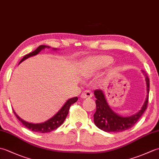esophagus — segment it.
Wrapping results in <instances>:
<instances>
[{"instance_id":"obj_1","label":"esophagus","mask_w":159,"mask_h":159,"mask_svg":"<svg viewBox=\"0 0 159 159\" xmlns=\"http://www.w3.org/2000/svg\"><path fill=\"white\" fill-rule=\"evenodd\" d=\"M93 96V93L89 90H85L81 93V98H92Z\"/></svg>"}]
</instances>
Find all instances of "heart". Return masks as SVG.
<instances>
[{
	"label": "heart",
	"mask_w": 159,
	"mask_h": 159,
	"mask_svg": "<svg viewBox=\"0 0 159 159\" xmlns=\"http://www.w3.org/2000/svg\"><path fill=\"white\" fill-rule=\"evenodd\" d=\"M111 63V60L109 57H101L89 59V60H87L86 63L84 75L89 76L93 72H96V71L109 66Z\"/></svg>",
	"instance_id": "heart-1"
}]
</instances>
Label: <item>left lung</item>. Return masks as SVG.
<instances>
[{
    "label": "left lung",
    "instance_id": "1",
    "mask_svg": "<svg viewBox=\"0 0 159 159\" xmlns=\"http://www.w3.org/2000/svg\"><path fill=\"white\" fill-rule=\"evenodd\" d=\"M146 76L147 85V96L141 109L137 113L132 116L123 117L116 113L111 109L108 104L105 96L102 90L96 89L94 91V96L96 97V111L93 115V121L96 126L100 130L105 132H122L129 129L135 124L141 116L146 110L148 103L150 90V80L147 74L143 71Z\"/></svg>",
    "mask_w": 159,
    "mask_h": 159
}]
</instances>
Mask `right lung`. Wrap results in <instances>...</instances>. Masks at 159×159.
<instances>
[{
  "instance_id": "obj_1",
  "label": "right lung",
  "mask_w": 159,
  "mask_h": 159,
  "mask_svg": "<svg viewBox=\"0 0 159 159\" xmlns=\"http://www.w3.org/2000/svg\"><path fill=\"white\" fill-rule=\"evenodd\" d=\"M45 48H49L50 46H45V45L39 46L38 48H37L35 50H34V51H33L32 52L28 54V55H26L25 57H24L21 59V61H20L19 64L21 62H22L23 61L28 59L29 57L38 55V54L42 50L44 49ZM53 50H57V49L53 48ZM77 100H78L77 97H74V98H72L69 99L65 104H64V105L62 107L61 109L52 117L50 118V119H49L48 120H47L46 121H45V122L39 123V124H33V123L27 122V121L21 119V118H20L18 115L15 113L14 111L13 110V111L16 115V117L18 118V120H19V121H21V123L24 125V126H25V127L29 128V130H31V131H33V132H37V133H49V132H51L54 130L57 129V128H59L61 125L63 123V121H65L67 114H68L70 106L72 105V104L75 103Z\"/></svg>"
}]
</instances>
